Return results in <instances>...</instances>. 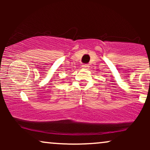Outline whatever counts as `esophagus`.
<instances>
[{"label":"esophagus","instance_id":"34e87169","mask_svg":"<svg viewBox=\"0 0 150 150\" xmlns=\"http://www.w3.org/2000/svg\"><path fill=\"white\" fill-rule=\"evenodd\" d=\"M82 68H87V67H88V65H87V64H83L82 65Z\"/></svg>","mask_w":150,"mask_h":150}]
</instances>
